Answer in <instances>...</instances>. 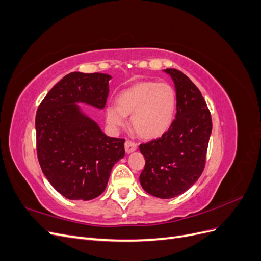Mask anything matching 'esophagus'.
<instances>
[{"label": "esophagus", "mask_w": 261, "mask_h": 261, "mask_svg": "<svg viewBox=\"0 0 261 261\" xmlns=\"http://www.w3.org/2000/svg\"><path fill=\"white\" fill-rule=\"evenodd\" d=\"M137 149V144L134 143L132 140H126L125 141V151L126 153H132Z\"/></svg>", "instance_id": "esophagus-1"}]
</instances>
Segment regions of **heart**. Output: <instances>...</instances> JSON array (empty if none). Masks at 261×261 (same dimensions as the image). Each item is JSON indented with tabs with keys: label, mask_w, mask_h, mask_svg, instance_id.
<instances>
[{
	"label": "heart",
	"mask_w": 261,
	"mask_h": 261,
	"mask_svg": "<svg viewBox=\"0 0 261 261\" xmlns=\"http://www.w3.org/2000/svg\"><path fill=\"white\" fill-rule=\"evenodd\" d=\"M117 106L106 109L107 122L122 127L132 115V126L140 137L154 139L167 133L176 112V91L167 83L139 82L118 93Z\"/></svg>",
	"instance_id": "b5f03b06"
}]
</instances>
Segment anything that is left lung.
Wrapping results in <instances>:
<instances>
[{"instance_id": "obj_1", "label": "left lung", "mask_w": 261, "mask_h": 261, "mask_svg": "<svg viewBox=\"0 0 261 261\" xmlns=\"http://www.w3.org/2000/svg\"><path fill=\"white\" fill-rule=\"evenodd\" d=\"M176 91V115L161 137L139 146L146 164L139 176L145 191L170 199L185 193L201 175L212 130L211 114L200 90L175 68H167Z\"/></svg>"}]
</instances>
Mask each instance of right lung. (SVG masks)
I'll list each match as a JSON object with an SVG mask.
<instances>
[{
  "label": "right lung",
  "mask_w": 261,
  "mask_h": 261,
  "mask_svg": "<svg viewBox=\"0 0 261 261\" xmlns=\"http://www.w3.org/2000/svg\"><path fill=\"white\" fill-rule=\"evenodd\" d=\"M108 74L64 76L36 114L37 155L50 184L70 200H90L105 192L113 165L125 155L123 138L109 137L77 103L103 109Z\"/></svg>",
  "instance_id": "right-lung-1"
}]
</instances>
